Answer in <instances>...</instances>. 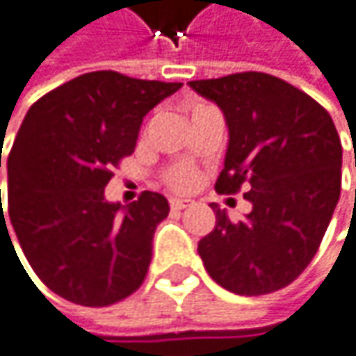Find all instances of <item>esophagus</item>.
<instances>
[{"label": "esophagus", "instance_id": "1", "mask_svg": "<svg viewBox=\"0 0 356 356\" xmlns=\"http://www.w3.org/2000/svg\"><path fill=\"white\" fill-rule=\"evenodd\" d=\"M190 207H192V200H184V198H172L170 200L172 211H184V209H190Z\"/></svg>", "mask_w": 356, "mask_h": 356}]
</instances>
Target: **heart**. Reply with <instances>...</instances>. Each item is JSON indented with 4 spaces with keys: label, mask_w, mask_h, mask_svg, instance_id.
Masks as SVG:
<instances>
[{
    "label": "heart",
    "mask_w": 356,
    "mask_h": 356,
    "mask_svg": "<svg viewBox=\"0 0 356 356\" xmlns=\"http://www.w3.org/2000/svg\"><path fill=\"white\" fill-rule=\"evenodd\" d=\"M162 181L166 184V188H170L172 192H190L198 186L200 181V172L196 166L192 164H172L162 172Z\"/></svg>",
    "instance_id": "b5f03b06"
}]
</instances>
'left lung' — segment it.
I'll return each instance as SVG.
<instances>
[{
  "instance_id": "obj_1",
  "label": "left lung",
  "mask_w": 356,
  "mask_h": 356,
  "mask_svg": "<svg viewBox=\"0 0 356 356\" xmlns=\"http://www.w3.org/2000/svg\"><path fill=\"white\" fill-rule=\"evenodd\" d=\"M225 114L229 145L215 184L252 213L234 223L217 207V225L198 244L209 275L240 296L290 286L313 261L342 186V143L327 110L267 72L190 81ZM356 164V158H355Z\"/></svg>"
}]
</instances>
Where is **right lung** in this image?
I'll use <instances>...</instances> for the list:
<instances>
[{
	"mask_svg": "<svg viewBox=\"0 0 356 356\" xmlns=\"http://www.w3.org/2000/svg\"><path fill=\"white\" fill-rule=\"evenodd\" d=\"M179 87L95 70L51 89L26 112L8 156L10 219L1 211L0 223L6 234L12 223L29 265L58 296L108 307L143 284L168 202L141 192L118 217L120 204L106 202L104 188L133 154L143 116Z\"/></svg>",
	"mask_w": 356,
	"mask_h": 356,
	"instance_id": "obj_1",
	"label": "right lung"
}]
</instances>
